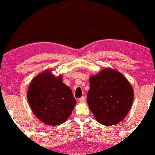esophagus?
Here are the masks:
<instances>
[{
	"mask_svg": "<svg viewBox=\"0 0 155 155\" xmlns=\"http://www.w3.org/2000/svg\"><path fill=\"white\" fill-rule=\"evenodd\" d=\"M79 101H81V102H84V101H85L86 100V97H84V96H83V97H81L80 99H79Z\"/></svg>",
	"mask_w": 155,
	"mask_h": 155,
	"instance_id": "esophagus-1",
	"label": "esophagus"
}]
</instances>
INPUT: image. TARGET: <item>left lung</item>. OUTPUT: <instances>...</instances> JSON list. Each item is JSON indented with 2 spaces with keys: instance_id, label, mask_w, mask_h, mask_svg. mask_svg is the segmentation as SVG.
<instances>
[{
  "instance_id": "left-lung-1",
  "label": "left lung",
  "mask_w": 155,
  "mask_h": 155,
  "mask_svg": "<svg viewBox=\"0 0 155 155\" xmlns=\"http://www.w3.org/2000/svg\"><path fill=\"white\" fill-rule=\"evenodd\" d=\"M87 102L97 121L106 126L118 124L132 107L134 91L119 72L106 68L89 79Z\"/></svg>"
}]
</instances>
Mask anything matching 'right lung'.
<instances>
[{
    "label": "right lung",
    "mask_w": 155,
    "mask_h": 155,
    "mask_svg": "<svg viewBox=\"0 0 155 155\" xmlns=\"http://www.w3.org/2000/svg\"><path fill=\"white\" fill-rule=\"evenodd\" d=\"M28 101L37 118L47 125H59L71 115L76 103L71 90L50 71L35 77L29 85Z\"/></svg>",
    "instance_id": "right-lung-1"
}]
</instances>
